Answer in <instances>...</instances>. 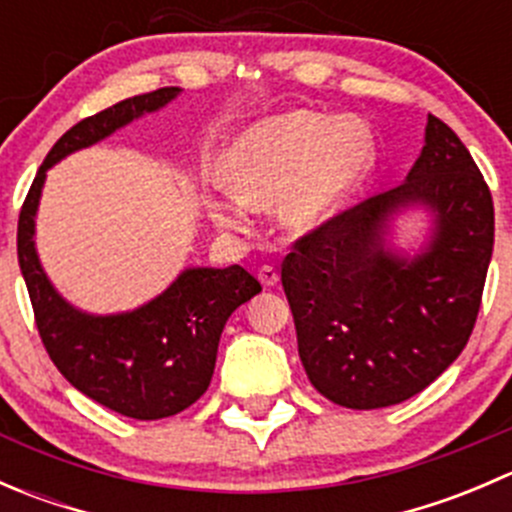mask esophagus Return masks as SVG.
I'll return each instance as SVG.
<instances>
[{
	"label": "esophagus",
	"instance_id": "34e87169",
	"mask_svg": "<svg viewBox=\"0 0 512 512\" xmlns=\"http://www.w3.org/2000/svg\"><path fill=\"white\" fill-rule=\"evenodd\" d=\"M257 277H260V282L265 287H275L277 282H280V272H277V267L272 265H262L260 270H257Z\"/></svg>",
	"mask_w": 512,
	"mask_h": 512
}]
</instances>
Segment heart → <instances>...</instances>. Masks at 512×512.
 Masks as SVG:
<instances>
[{
  "label": "heart",
  "instance_id": "1",
  "mask_svg": "<svg viewBox=\"0 0 512 512\" xmlns=\"http://www.w3.org/2000/svg\"><path fill=\"white\" fill-rule=\"evenodd\" d=\"M374 158L371 136L349 118L289 111L247 128L223 156L227 195H205L210 218L240 232L247 210H275L289 235L322 230L354 193Z\"/></svg>",
  "mask_w": 512,
  "mask_h": 512
}]
</instances>
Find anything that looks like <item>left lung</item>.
<instances>
[{"instance_id": "obj_1", "label": "left lung", "mask_w": 512, "mask_h": 512, "mask_svg": "<svg viewBox=\"0 0 512 512\" xmlns=\"http://www.w3.org/2000/svg\"><path fill=\"white\" fill-rule=\"evenodd\" d=\"M434 213L427 250L385 247L406 204ZM493 198L461 138L428 113L426 146L406 180L302 235L282 262L299 359L314 389L347 409L401 404L468 344L493 255Z\"/></svg>"}]
</instances>
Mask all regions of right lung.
<instances>
[{
	"label": "right lung",
	"instance_id": "1",
	"mask_svg": "<svg viewBox=\"0 0 512 512\" xmlns=\"http://www.w3.org/2000/svg\"><path fill=\"white\" fill-rule=\"evenodd\" d=\"M178 94V86H165L126 98L69 128L41 163L17 227L19 267L46 354L74 389L138 421L180 414L208 391L225 322L240 304L262 292L260 282L240 265L190 267L143 307L96 317L71 307L41 270L34 218L51 165L103 141L133 118L158 111Z\"/></svg>",
	"mask_w": 512,
	"mask_h": 512
}]
</instances>
